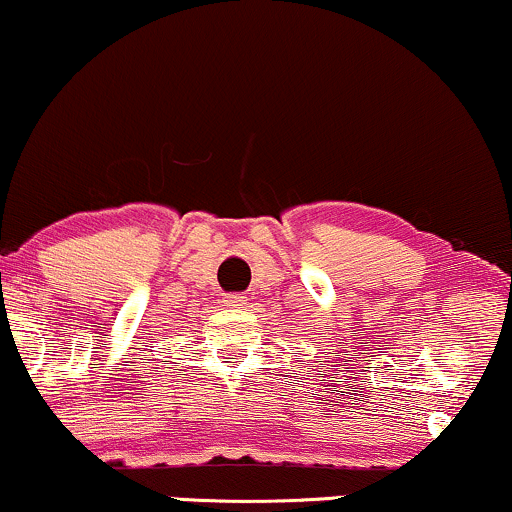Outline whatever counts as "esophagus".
Returning a JSON list of instances; mask_svg holds the SVG:
<instances>
[{
  "label": "esophagus",
  "instance_id": "1",
  "mask_svg": "<svg viewBox=\"0 0 512 512\" xmlns=\"http://www.w3.org/2000/svg\"><path fill=\"white\" fill-rule=\"evenodd\" d=\"M224 303L229 305V307H240V305H245V293H231V295H226Z\"/></svg>",
  "mask_w": 512,
  "mask_h": 512
}]
</instances>
